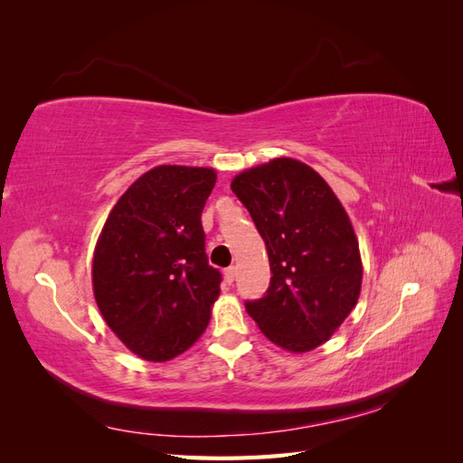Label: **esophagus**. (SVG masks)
I'll return each instance as SVG.
<instances>
[{
  "label": "esophagus",
  "instance_id": "34e87169",
  "mask_svg": "<svg viewBox=\"0 0 463 463\" xmlns=\"http://www.w3.org/2000/svg\"><path fill=\"white\" fill-rule=\"evenodd\" d=\"M233 278H235V266H230V269L223 270V279H226L228 284H232Z\"/></svg>",
  "mask_w": 463,
  "mask_h": 463
}]
</instances>
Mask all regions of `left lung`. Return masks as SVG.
<instances>
[{
	"label": "left lung",
	"mask_w": 463,
	"mask_h": 463,
	"mask_svg": "<svg viewBox=\"0 0 463 463\" xmlns=\"http://www.w3.org/2000/svg\"><path fill=\"white\" fill-rule=\"evenodd\" d=\"M270 260V286L245 309L272 344L293 354L325 344L359 299V243L342 203L313 167L274 158L235 175Z\"/></svg>",
	"instance_id": "left-lung-1"
}]
</instances>
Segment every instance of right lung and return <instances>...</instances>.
I'll use <instances>...</instances> for the list:
<instances>
[{"label":"right lung","mask_w":463,"mask_h":463,"mask_svg":"<svg viewBox=\"0 0 463 463\" xmlns=\"http://www.w3.org/2000/svg\"><path fill=\"white\" fill-rule=\"evenodd\" d=\"M214 184L213 167H154L121 194L98 237V309L146 361L184 354L208 326L222 274L208 264L201 214Z\"/></svg>","instance_id":"obj_1"}]
</instances>
